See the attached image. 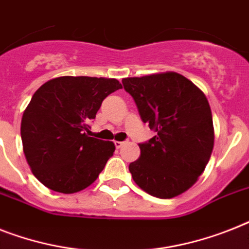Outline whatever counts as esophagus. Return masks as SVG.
Here are the masks:
<instances>
[{"label": "esophagus", "instance_id": "obj_1", "mask_svg": "<svg viewBox=\"0 0 249 249\" xmlns=\"http://www.w3.org/2000/svg\"><path fill=\"white\" fill-rule=\"evenodd\" d=\"M125 143L126 142H119V141H116V142H115V147H116V148H121Z\"/></svg>", "mask_w": 249, "mask_h": 249}]
</instances>
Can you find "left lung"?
I'll return each mask as SVG.
<instances>
[{
    "label": "left lung",
    "mask_w": 249,
    "mask_h": 249,
    "mask_svg": "<svg viewBox=\"0 0 249 249\" xmlns=\"http://www.w3.org/2000/svg\"><path fill=\"white\" fill-rule=\"evenodd\" d=\"M139 115L156 135L139 143L129 165L133 180L148 195L173 198L197 181L211 157L213 125L209 101L178 72L123 79Z\"/></svg>",
    "instance_id": "left-lung-1"
}]
</instances>
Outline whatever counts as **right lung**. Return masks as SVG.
<instances>
[{
  "mask_svg": "<svg viewBox=\"0 0 249 249\" xmlns=\"http://www.w3.org/2000/svg\"><path fill=\"white\" fill-rule=\"evenodd\" d=\"M120 88L116 79L60 76L34 93L20 133L26 161L43 185L70 195L98 178L115 144L89 137V123L102 101Z\"/></svg>",
  "mask_w": 249,
  "mask_h": 249,
  "instance_id": "right-lung-1",
  "label": "right lung"
}]
</instances>
